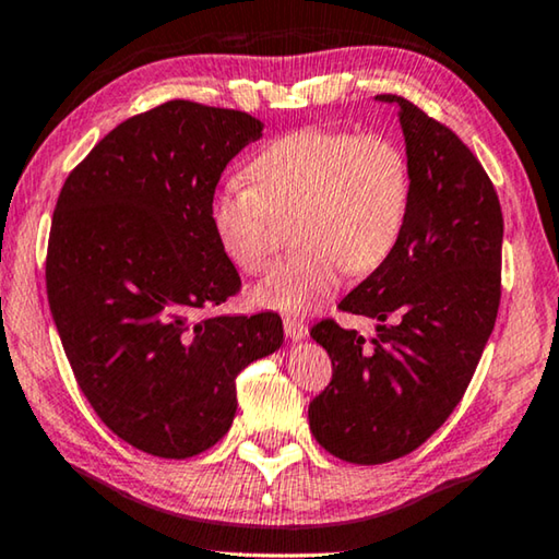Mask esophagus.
Wrapping results in <instances>:
<instances>
[{
    "instance_id": "34e87169",
    "label": "esophagus",
    "mask_w": 559,
    "mask_h": 559,
    "mask_svg": "<svg viewBox=\"0 0 559 559\" xmlns=\"http://www.w3.org/2000/svg\"><path fill=\"white\" fill-rule=\"evenodd\" d=\"M285 335L289 340H305L307 337V325L299 318H295V314H287V318H285Z\"/></svg>"
}]
</instances>
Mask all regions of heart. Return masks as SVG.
I'll list each match as a JSON object with an SVG mask.
<instances>
[{
  "label": "heart",
  "instance_id": "heart-1",
  "mask_svg": "<svg viewBox=\"0 0 559 559\" xmlns=\"http://www.w3.org/2000/svg\"><path fill=\"white\" fill-rule=\"evenodd\" d=\"M252 186H219L209 222L226 262L260 274L272 262L277 222L295 216L289 260L254 287V305L285 314L318 310L343 272L378 270L408 219L411 164L395 141L345 128H299L264 145L247 168Z\"/></svg>",
  "mask_w": 559,
  "mask_h": 559
}]
</instances>
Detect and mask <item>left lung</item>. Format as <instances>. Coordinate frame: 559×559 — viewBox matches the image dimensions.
I'll list each match as a JSON object with an SVG mask.
<instances>
[{
    "instance_id": "1",
    "label": "left lung",
    "mask_w": 559,
    "mask_h": 559,
    "mask_svg": "<svg viewBox=\"0 0 559 559\" xmlns=\"http://www.w3.org/2000/svg\"><path fill=\"white\" fill-rule=\"evenodd\" d=\"M411 164L408 219L399 245L337 307L378 320L373 343L333 318L310 335L333 378L310 401V431L350 464L416 451L464 399L501 299V219L495 183L449 126L401 95Z\"/></svg>"
}]
</instances>
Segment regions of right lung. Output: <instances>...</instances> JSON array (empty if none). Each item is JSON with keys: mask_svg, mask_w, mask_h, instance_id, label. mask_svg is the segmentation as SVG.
Listing matches in <instances>:
<instances>
[{"mask_svg": "<svg viewBox=\"0 0 559 559\" xmlns=\"http://www.w3.org/2000/svg\"><path fill=\"white\" fill-rule=\"evenodd\" d=\"M262 128L168 100L95 143L55 204L45 282L64 355L103 424L151 456L212 449L237 414V376L282 345L280 314L212 312L241 280L209 206Z\"/></svg>", "mask_w": 559, "mask_h": 559, "instance_id": "1", "label": "right lung"}]
</instances>
